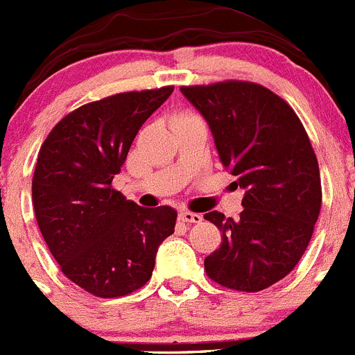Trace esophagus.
<instances>
[{
	"label": "esophagus",
	"instance_id": "obj_1",
	"mask_svg": "<svg viewBox=\"0 0 355 355\" xmlns=\"http://www.w3.org/2000/svg\"><path fill=\"white\" fill-rule=\"evenodd\" d=\"M180 221L187 223V225H191V223H200L202 216L197 214V212H191V211H181L180 212Z\"/></svg>",
	"mask_w": 355,
	"mask_h": 355
}]
</instances>
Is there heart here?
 <instances>
[{
	"mask_svg": "<svg viewBox=\"0 0 355 355\" xmlns=\"http://www.w3.org/2000/svg\"><path fill=\"white\" fill-rule=\"evenodd\" d=\"M197 116V114L195 113H191V111H175L174 114H172V118H171V121H172V125L174 123H178V121H183V120H190V118H195Z\"/></svg>",
	"mask_w": 355,
	"mask_h": 355,
	"instance_id": "1",
	"label": "heart"
}]
</instances>
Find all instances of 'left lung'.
Listing matches in <instances>:
<instances>
[{"label": "left lung", "mask_w": 355, "mask_h": 355, "mask_svg": "<svg viewBox=\"0 0 355 355\" xmlns=\"http://www.w3.org/2000/svg\"><path fill=\"white\" fill-rule=\"evenodd\" d=\"M181 92L204 114L223 167L245 190L237 219L204 214L221 230L205 272L223 288L263 291L298 265L319 218L322 188L309 134L295 110L259 83L225 80Z\"/></svg>", "instance_id": "1"}]
</instances>
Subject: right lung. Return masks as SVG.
<instances>
[{
  "label": "right lung",
  "instance_id": "add662e5",
  "mask_svg": "<svg viewBox=\"0 0 355 355\" xmlns=\"http://www.w3.org/2000/svg\"><path fill=\"white\" fill-rule=\"evenodd\" d=\"M172 90H132L83 104L57 121L40 148L33 175L40 232L64 275L99 298L143 288L158 245L174 234V209L139 207L111 184L134 137Z\"/></svg>",
  "mask_w": 355,
  "mask_h": 355
}]
</instances>
